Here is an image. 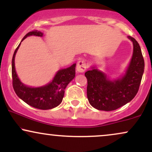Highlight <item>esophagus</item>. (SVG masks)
I'll list each match as a JSON object with an SVG mask.
<instances>
[{
	"mask_svg": "<svg viewBox=\"0 0 152 152\" xmlns=\"http://www.w3.org/2000/svg\"><path fill=\"white\" fill-rule=\"evenodd\" d=\"M87 68L86 63L84 61H79L76 66V69L79 73H83Z\"/></svg>",
	"mask_w": 152,
	"mask_h": 152,
	"instance_id": "34e87169",
	"label": "esophagus"
}]
</instances>
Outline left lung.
Listing matches in <instances>:
<instances>
[{
    "label": "left lung",
    "instance_id": "8db88e82",
    "mask_svg": "<svg viewBox=\"0 0 152 152\" xmlns=\"http://www.w3.org/2000/svg\"><path fill=\"white\" fill-rule=\"evenodd\" d=\"M133 43V56L126 74L118 79L111 80L96 67L85 73L87 78V97L89 104L102 111H113L133 99L137 95L144 70V60L138 42L128 36Z\"/></svg>",
    "mask_w": 152,
    "mask_h": 152
}]
</instances>
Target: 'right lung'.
Listing matches in <instances>:
<instances>
[{"instance_id": "obj_1", "label": "right lung", "mask_w": 152, "mask_h": 152, "mask_svg": "<svg viewBox=\"0 0 152 152\" xmlns=\"http://www.w3.org/2000/svg\"><path fill=\"white\" fill-rule=\"evenodd\" d=\"M30 36H43L41 31H34L28 33L21 41ZM18 45L12 58L13 87L17 96L24 102L36 109L47 110L58 106L63 100L66 87L75 77L76 64L67 69H61L56 73L50 83L43 86L32 88L24 85L20 81L15 69V56L20 47Z\"/></svg>"}]
</instances>
